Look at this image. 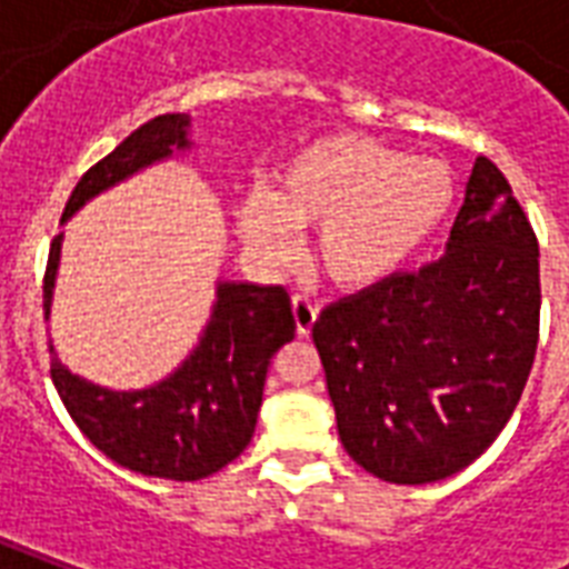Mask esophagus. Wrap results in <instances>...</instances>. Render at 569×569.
Segmentation results:
<instances>
[{
    "label": "esophagus",
    "mask_w": 569,
    "mask_h": 569,
    "mask_svg": "<svg viewBox=\"0 0 569 569\" xmlns=\"http://www.w3.org/2000/svg\"><path fill=\"white\" fill-rule=\"evenodd\" d=\"M292 312H295V325H298V337H310V330L316 328V319H319V307H316L310 298L295 295Z\"/></svg>",
    "instance_id": "34e87169"
}]
</instances>
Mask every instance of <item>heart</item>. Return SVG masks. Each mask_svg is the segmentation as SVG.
<instances>
[{
	"mask_svg": "<svg viewBox=\"0 0 569 569\" xmlns=\"http://www.w3.org/2000/svg\"><path fill=\"white\" fill-rule=\"evenodd\" d=\"M458 200L440 159H407L366 136H328L280 168L271 194L241 203L244 239L268 257L289 250V227L319 230L312 257L339 289L401 274L446 227Z\"/></svg>",
	"mask_w": 569,
	"mask_h": 569,
	"instance_id": "1",
	"label": "heart"
}]
</instances>
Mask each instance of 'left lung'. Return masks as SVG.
Here are the masks:
<instances>
[{"instance_id": "8db88e82", "label": "left lung", "mask_w": 569, "mask_h": 569, "mask_svg": "<svg viewBox=\"0 0 569 569\" xmlns=\"http://www.w3.org/2000/svg\"><path fill=\"white\" fill-rule=\"evenodd\" d=\"M538 236L478 156L446 257L330 303L312 328L339 440L389 485H431L499 437L540 330Z\"/></svg>"}]
</instances>
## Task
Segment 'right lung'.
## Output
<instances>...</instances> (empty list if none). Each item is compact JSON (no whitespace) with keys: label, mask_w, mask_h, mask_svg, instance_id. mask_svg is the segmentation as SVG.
I'll use <instances>...</instances> for the list:
<instances>
[{"label":"right lung","mask_w":569,"mask_h":569,"mask_svg":"<svg viewBox=\"0 0 569 569\" xmlns=\"http://www.w3.org/2000/svg\"><path fill=\"white\" fill-rule=\"evenodd\" d=\"M189 114H159L84 171L61 221L91 197L177 150H189ZM61 232L49 244L43 310L49 319ZM295 339L292 301L283 286L218 283V301L200 346L156 387H97L61 366L49 346V375L79 431L118 467L150 478L200 481L244 451L253 437L271 357Z\"/></svg>","instance_id":"obj_1"}]
</instances>
